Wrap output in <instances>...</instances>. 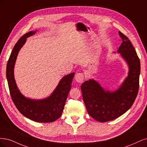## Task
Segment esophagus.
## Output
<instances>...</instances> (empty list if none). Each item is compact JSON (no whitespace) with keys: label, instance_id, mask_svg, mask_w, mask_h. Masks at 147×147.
Listing matches in <instances>:
<instances>
[{"label":"esophagus","instance_id":"34e87169","mask_svg":"<svg viewBox=\"0 0 147 147\" xmlns=\"http://www.w3.org/2000/svg\"><path fill=\"white\" fill-rule=\"evenodd\" d=\"M84 79V75L82 73H78L75 76L76 81L78 83H82Z\"/></svg>","mask_w":147,"mask_h":147}]
</instances>
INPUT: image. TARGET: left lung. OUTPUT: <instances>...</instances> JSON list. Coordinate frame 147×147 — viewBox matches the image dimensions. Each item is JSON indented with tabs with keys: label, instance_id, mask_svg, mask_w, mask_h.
Instances as JSON below:
<instances>
[{
	"label": "left lung",
	"instance_id": "left-lung-1",
	"mask_svg": "<svg viewBox=\"0 0 147 147\" xmlns=\"http://www.w3.org/2000/svg\"><path fill=\"white\" fill-rule=\"evenodd\" d=\"M123 40L117 52L128 64V76L120 88L113 92L105 90L93 79L81 86L82 98L88 114L99 122H106L120 117L133 105L139 88L140 63L131 42L118 32Z\"/></svg>",
	"mask_w": 147,
	"mask_h": 147
}]
</instances>
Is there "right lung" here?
Returning a JSON list of instances; mask_svg holds the SVG:
<instances>
[{"mask_svg":"<svg viewBox=\"0 0 147 147\" xmlns=\"http://www.w3.org/2000/svg\"><path fill=\"white\" fill-rule=\"evenodd\" d=\"M31 31L21 36L14 46L7 65V79L9 90L15 106L22 114L29 119L40 123H51L61 115L68 94L71 87L74 73L65 76L61 79L54 92L48 98L34 100L24 96L19 91L14 78V67L18 54L25 43L26 38L35 34Z\"/></svg>","mask_w":147,"mask_h":147,"instance_id":"obj_1","label":"right lung"}]
</instances>
